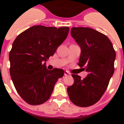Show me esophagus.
Wrapping results in <instances>:
<instances>
[{"label": "esophagus", "mask_w": 124, "mask_h": 124, "mask_svg": "<svg viewBox=\"0 0 124 124\" xmlns=\"http://www.w3.org/2000/svg\"><path fill=\"white\" fill-rule=\"evenodd\" d=\"M70 73H69L68 71H66L64 72V76H68V75H70Z\"/></svg>", "instance_id": "34e87169"}]
</instances>
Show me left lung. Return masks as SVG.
<instances>
[{"mask_svg": "<svg viewBox=\"0 0 124 124\" xmlns=\"http://www.w3.org/2000/svg\"><path fill=\"white\" fill-rule=\"evenodd\" d=\"M71 35L81 49L78 66L88 73L85 78L72 75L73 84L67 88L70 100L89 107L100 100L114 73L116 53L107 36L92 28H72Z\"/></svg>", "mask_w": 124, "mask_h": 124, "instance_id": "left-lung-1", "label": "left lung"}]
</instances>
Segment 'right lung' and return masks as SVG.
Wrapping results in <instances>:
<instances>
[{
    "label": "right lung",
    "instance_id": "right-lung-1",
    "mask_svg": "<svg viewBox=\"0 0 124 124\" xmlns=\"http://www.w3.org/2000/svg\"><path fill=\"white\" fill-rule=\"evenodd\" d=\"M68 27L34 26L15 39L9 58L10 75L15 87L24 101L31 105L46 102L63 70L46 68V61L68 37Z\"/></svg>",
    "mask_w": 124,
    "mask_h": 124
}]
</instances>
